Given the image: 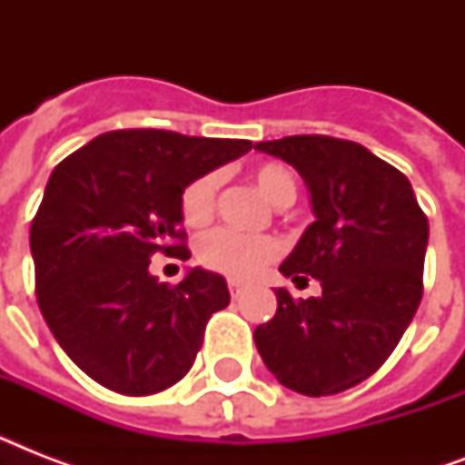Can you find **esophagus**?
Here are the masks:
<instances>
[{"label":"esophagus","mask_w":465,"mask_h":465,"mask_svg":"<svg viewBox=\"0 0 465 465\" xmlns=\"http://www.w3.org/2000/svg\"><path fill=\"white\" fill-rule=\"evenodd\" d=\"M226 287H229V294H232L233 299H239L241 294H243V290H246V284L239 282V280H229V282H226Z\"/></svg>","instance_id":"esophagus-1"}]
</instances>
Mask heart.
Listing matches in <instances>:
<instances>
[{
  "label": "heart",
  "instance_id": "b5f03b06",
  "mask_svg": "<svg viewBox=\"0 0 465 465\" xmlns=\"http://www.w3.org/2000/svg\"><path fill=\"white\" fill-rule=\"evenodd\" d=\"M251 178L272 204L284 207L294 203L297 197V178L284 163H277V161L261 163L253 168ZM219 183L222 181L217 171H210V173L197 175L195 181L185 185L181 195V217L185 224L203 226L210 222L217 207ZM195 255L200 265L212 272L232 277V280H253L270 262L277 261L280 243L268 233L243 236L229 229H214L197 241Z\"/></svg>",
  "mask_w": 465,
  "mask_h": 465
}]
</instances>
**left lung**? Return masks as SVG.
Masks as SVG:
<instances>
[{"mask_svg": "<svg viewBox=\"0 0 465 465\" xmlns=\"http://www.w3.org/2000/svg\"><path fill=\"white\" fill-rule=\"evenodd\" d=\"M255 149L309 185L316 222L280 272L316 277L323 290L311 299L275 290L277 313L255 328V347L282 386L332 396L374 374L411 325L430 224L411 181L357 142L294 134Z\"/></svg>", "mask_w": 465, "mask_h": 465, "instance_id": "left-lung-1", "label": "left lung"}]
</instances>
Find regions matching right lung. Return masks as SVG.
<instances>
[{
  "instance_id": "add662e5",
  "label": "right lung",
  "mask_w": 465,
  "mask_h": 465,
  "mask_svg": "<svg viewBox=\"0 0 465 465\" xmlns=\"http://www.w3.org/2000/svg\"><path fill=\"white\" fill-rule=\"evenodd\" d=\"M248 140L113 130L54 166L31 224L35 297L76 367L123 396H152L188 374L204 325L229 306L222 275L178 284L149 272L156 253L188 261L181 195L246 154Z\"/></svg>"
}]
</instances>
